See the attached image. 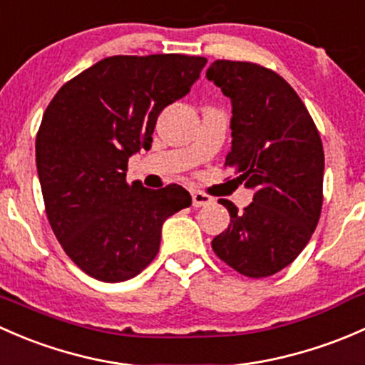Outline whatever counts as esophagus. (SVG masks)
Returning <instances> with one entry per match:
<instances>
[{
	"instance_id": "34e87169",
	"label": "esophagus",
	"mask_w": 365,
	"mask_h": 365,
	"mask_svg": "<svg viewBox=\"0 0 365 365\" xmlns=\"http://www.w3.org/2000/svg\"><path fill=\"white\" fill-rule=\"evenodd\" d=\"M191 202H193V207H205V205L212 204V198L202 191H191Z\"/></svg>"
}]
</instances>
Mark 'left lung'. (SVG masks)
<instances>
[{"mask_svg": "<svg viewBox=\"0 0 365 365\" xmlns=\"http://www.w3.org/2000/svg\"><path fill=\"white\" fill-rule=\"evenodd\" d=\"M205 77L232 101L225 165L255 191L242 212L220 200L230 225L212 239V250L244 276H272L299 257L320 220L322 138L306 105L276 71L217 59Z\"/></svg>", "mask_w": 365, "mask_h": 365, "instance_id": "8db88e82", "label": "left lung"}]
</instances>
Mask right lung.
<instances>
[{
    "label": "right lung",
    "mask_w": 365,
    "mask_h": 365,
    "mask_svg": "<svg viewBox=\"0 0 365 365\" xmlns=\"http://www.w3.org/2000/svg\"><path fill=\"white\" fill-rule=\"evenodd\" d=\"M200 56H112L66 82L36 135V170L48 223L63 250L105 283L135 277L155 260L161 227L191 205L179 184L126 182L130 156L149 151L156 119L190 93Z\"/></svg>",
    "instance_id": "right-lung-1"
}]
</instances>
